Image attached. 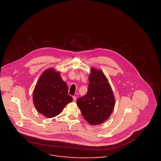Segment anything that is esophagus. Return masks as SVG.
Listing matches in <instances>:
<instances>
[{
	"label": "esophagus",
	"instance_id": "obj_1",
	"mask_svg": "<svg viewBox=\"0 0 161 161\" xmlns=\"http://www.w3.org/2000/svg\"><path fill=\"white\" fill-rule=\"evenodd\" d=\"M73 101H74V102H76V100H77V97H76V96H73Z\"/></svg>",
	"mask_w": 161,
	"mask_h": 161
}]
</instances>
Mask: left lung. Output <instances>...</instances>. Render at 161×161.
Listing matches in <instances>:
<instances>
[{
    "label": "left lung",
    "instance_id": "1",
    "mask_svg": "<svg viewBox=\"0 0 161 161\" xmlns=\"http://www.w3.org/2000/svg\"><path fill=\"white\" fill-rule=\"evenodd\" d=\"M87 93L78 99L77 105L83 117L90 125L104 122L112 113L115 99L104 73L96 68H90Z\"/></svg>",
    "mask_w": 161,
    "mask_h": 161
}]
</instances>
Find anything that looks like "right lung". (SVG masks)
<instances>
[{
	"label": "right lung",
	"mask_w": 161,
	"mask_h": 161,
	"mask_svg": "<svg viewBox=\"0 0 161 161\" xmlns=\"http://www.w3.org/2000/svg\"><path fill=\"white\" fill-rule=\"evenodd\" d=\"M73 100L60 72L49 68L42 73L33 92V103L39 113L47 118L55 117Z\"/></svg>",
	"instance_id": "right-lung-1"
}]
</instances>
